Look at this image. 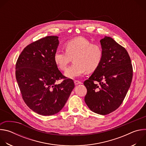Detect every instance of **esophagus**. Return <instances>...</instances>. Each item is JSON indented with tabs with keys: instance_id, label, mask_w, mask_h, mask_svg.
I'll return each mask as SVG.
<instances>
[{
	"instance_id": "esophagus-1",
	"label": "esophagus",
	"mask_w": 146,
	"mask_h": 146,
	"mask_svg": "<svg viewBox=\"0 0 146 146\" xmlns=\"http://www.w3.org/2000/svg\"><path fill=\"white\" fill-rule=\"evenodd\" d=\"M74 84H75V85H78V84H81V81H78V80H74Z\"/></svg>"
}]
</instances>
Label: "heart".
I'll return each instance as SVG.
<instances>
[{"mask_svg": "<svg viewBox=\"0 0 146 146\" xmlns=\"http://www.w3.org/2000/svg\"><path fill=\"white\" fill-rule=\"evenodd\" d=\"M65 51L57 50L54 59L57 67L61 70L66 69L73 58L74 64L65 72L69 78H75L88 72L95 71L99 66L103 56L100 46L92 44L88 38L76 37L66 42L64 46Z\"/></svg>", "mask_w": 146, "mask_h": 146, "instance_id": "obj_1", "label": "heart"}]
</instances>
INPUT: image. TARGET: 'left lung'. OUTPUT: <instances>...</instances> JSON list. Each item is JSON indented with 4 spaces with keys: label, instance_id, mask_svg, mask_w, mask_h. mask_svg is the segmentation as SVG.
Returning <instances> with one entry per match:
<instances>
[{
    "label": "left lung",
    "instance_id": "left-lung-1",
    "mask_svg": "<svg viewBox=\"0 0 146 146\" xmlns=\"http://www.w3.org/2000/svg\"><path fill=\"white\" fill-rule=\"evenodd\" d=\"M103 56L98 68L84 81L87 93L84 100L93 112L108 114L117 109L125 97L133 76L130 56L110 37L100 40ZM98 81L99 84H95Z\"/></svg>",
    "mask_w": 146,
    "mask_h": 146
}]
</instances>
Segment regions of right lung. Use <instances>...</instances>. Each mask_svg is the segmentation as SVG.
I'll return each mask as SVG.
<instances>
[{"label":"right lung","mask_w":146,"mask_h":146,"mask_svg":"<svg viewBox=\"0 0 146 146\" xmlns=\"http://www.w3.org/2000/svg\"><path fill=\"white\" fill-rule=\"evenodd\" d=\"M58 38L46 36L29 44L16 63L15 77L23 99L32 110L42 115L59 112L74 88L73 80L64 78L54 62ZM61 78L65 80L55 84Z\"/></svg>","instance_id":"add662e5"}]
</instances>
